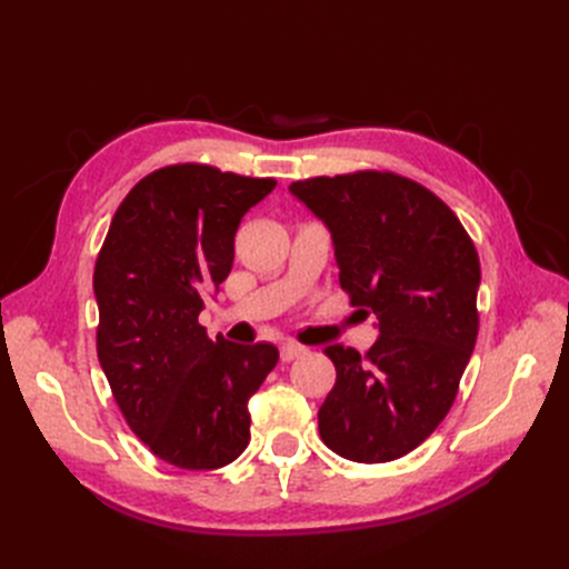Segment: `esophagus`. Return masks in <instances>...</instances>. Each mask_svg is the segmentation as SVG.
I'll return each instance as SVG.
<instances>
[{"mask_svg":"<svg viewBox=\"0 0 569 569\" xmlns=\"http://www.w3.org/2000/svg\"><path fill=\"white\" fill-rule=\"evenodd\" d=\"M306 353V347H301V343H295V341H287L280 347V360L282 363H289V360H295L299 356Z\"/></svg>","mask_w":569,"mask_h":569,"instance_id":"obj_1","label":"esophagus"}]
</instances>
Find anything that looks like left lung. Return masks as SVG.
Instances as JSON below:
<instances>
[{
    "mask_svg": "<svg viewBox=\"0 0 569 569\" xmlns=\"http://www.w3.org/2000/svg\"><path fill=\"white\" fill-rule=\"evenodd\" d=\"M332 232L339 284L380 337L360 356L332 343L337 382L318 410L327 449L356 462L410 453L451 410L472 356L479 256L456 213L389 170L289 184Z\"/></svg>",
    "mask_w": 569,
    "mask_h": 569,
    "instance_id": "8db88e82",
    "label": "left lung"
}]
</instances>
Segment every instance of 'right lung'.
I'll return each instance as SVG.
<instances>
[{
  "instance_id": "add662e5",
  "label": "right lung",
  "mask_w": 569,
  "mask_h": 569,
  "mask_svg": "<svg viewBox=\"0 0 569 569\" xmlns=\"http://www.w3.org/2000/svg\"><path fill=\"white\" fill-rule=\"evenodd\" d=\"M274 184L203 163L159 168L120 201L97 256L101 370L132 432L176 468L216 470L247 449V403L280 358L199 325L203 291L232 270L239 222Z\"/></svg>"
}]
</instances>
